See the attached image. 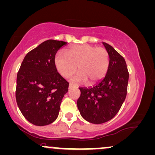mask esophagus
<instances>
[{
	"instance_id": "34e87169",
	"label": "esophagus",
	"mask_w": 155,
	"mask_h": 155,
	"mask_svg": "<svg viewBox=\"0 0 155 155\" xmlns=\"http://www.w3.org/2000/svg\"><path fill=\"white\" fill-rule=\"evenodd\" d=\"M72 87H74L73 85H72V84H69V88L70 89V88H72Z\"/></svg>"
}]
</instances>
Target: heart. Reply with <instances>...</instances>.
<instances>
[{"label":"heart","mask_w":155,"mask_h":155,"mask_svg":"<svg viewBox=\"0 0 155 155\" xmlns=\"http://www.w3.org/2000/svg\"><path fill=\"white\" fill-rule=\"evenodd\" d=\"M66 55L57 53L54 60L55 66L64 78L72 75L78 66V73L71 79L75 84L87 81L88 85H94L107 72L110 55L104 48L89 44L76 45L66 50Z\"/></svg>","instance_id":"heart-1"}]
</instances>
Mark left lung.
<instances>
[{
    "label": "left lung",
    "instance_id": "1",
    "mask_svg": "<svg viewBox=\"0 0 155 155\" xmlns=\"http://www.w3.org/2000/svg\"><path fill=\"white\" fill-rule=\"evenodd\" d=\"M102 43L110 55L107 72L95 86L79 88L77 100L81 117L95 124L110 121L117 114L126 98L129 77L124 58L110 45Z\"/></svg>",
    "mask_w": 155,
    "mask_h": 155
}]
</instances>
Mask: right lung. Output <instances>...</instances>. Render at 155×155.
Returning a JSON list of instances; mask_svg holds the SVG:
<instances>
[{
    "label": "right lung",
    "mask_w": 155,
    "mask_h": 155,
    "mask_svg": "<svg viewBox=\"0 0 155 155\" xmlns=\"http://www.w3.org/2000/svg\"><path fill=\"white\" fill-rule=\"evenodd\" d=\"M67 42L47 40L29 52L17 75V104L30 123L46 126L58 118L69 83L58 72L55 57Z\"/></svg>",
    "instance_id": "add662e5"
}]
</instances>
